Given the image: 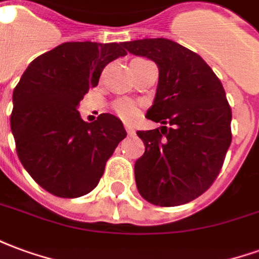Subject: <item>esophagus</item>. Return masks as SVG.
<instances>
[{
  "label": "esophagus",
  "instance_id": "esophagus-1",
  "mask_svg": "<svg viewBox=\"0 0 259 259\" xmlns=\"http://www.w3.org/2000/svg\"><path fill=\"white\" fill-rule=\"evenodd\" d=\"M124 129H126V132H127V135L129 136H133L136 135V130L130 126V124H124Z\"/></svg>",
  "mask_w": 259,
  "mask_h": 259
}]
</instances>
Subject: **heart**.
<instances>
[{
  "instance_id": "b5f03b06",
  "label": "heart",
  "mask_w": 259,
  "mask_h": 259,
  "mask_svg": "<svg viewBox=\"0 0 259 259\" xmlns=\"http://www.w3.org/2000/svg\"><path fill=\"white\" fill-rule=\"evenodd\" d=\"M113 109H115L116 115H119L124 120H135L139 116V108L135 102L129 101V100L116 101L113 105Z\"/></svg>"
}]
</instances>
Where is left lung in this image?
<instances>
[{
  "label": "left lung",
  "mask_w": 259,
  "mask_h": 259,
  "mask_svg": "<svg viewBox=\"0 0 259 259\" xmlns=\"http://www.w3.org/2000/svg\"><path fill=\"white\" fill-rule=\"evenodd\" d=\"M159 69L147 118L159 129L139 130L146 151L135 163L141 197L159 206L190 202L219 175L232 141V109L218 76L198 54L168 38L123 42Z\"/></svg>",
  "instance_id": "obj_1"
}]
</instances>
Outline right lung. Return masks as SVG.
<instances>
[{
    "label": "right lung",
    "mask_w": 259,
    "mask_h": 259,
    "mask_svg": "<svg viewBox=\"0 0 259 259\" xmlns=\"http://www.w3.org/2000/svg\"><path fill=\"white\" fill-rule=\"evenodd\" d=\"M126 54L123 42H64L22 74L12 96L11 130L20 162L48 193L64 198L90 193L126 137L115 115L101 113L87 123L77 111L102 69Z\"/></svg>",
    "instance_id": "right-lung-1"
}]
</instances>
